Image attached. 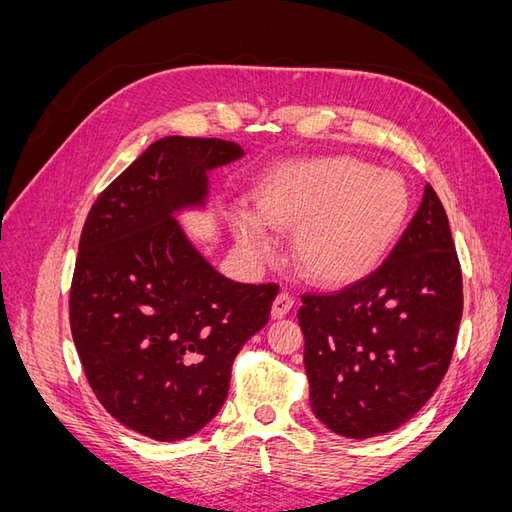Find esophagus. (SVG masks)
Returning a JSON list of instances; mask_svg holds the SVG:
<instances>
[{
  "label": "esophagus",
  "mask_w": 512,
  "mask_h": 512,
  "mask_svg": "<svg viewBox=\"0 0 512 512\" xmlns=\"http://www.w3.org/2000/svg\"><path fill=\"white\" fill-rule=\"evenodd\" d=\"M292 307H294V299L290 297L288 292H280V294H277V297H275V301H273L271 318H273V320H280V318L288 316V314L292 312Z\"/></svg>",
  "instance_id": "esophagus-1"
}]
</instances>
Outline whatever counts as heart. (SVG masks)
I'll list each match as a JSON object with an SVG mask.
<instances>
[{
    "instance_id": "b5f03b06",
    "label": "heart",
    "mask_w": 512,
    "mask_h": 512,
    "mask_svg": "<svg viewBox=\"0 0 512 512\" xmlns=\"http://www.w3.org/2000/svg\"><path fill=\"white\" fill-rule=\"evenodd\" d=\"M254 213L232 218L245 252L271 254L269 228L297 230L292 254L320 286L361 280L389 254L410 213L406 179L350 156L280 164L252 192Z\"/></svg>"
}]
</instances>
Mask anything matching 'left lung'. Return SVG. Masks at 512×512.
Segmentation results:
<instances>
[{"mask_svg":"<svg viewBox=\"0 0 512 512\" xmlns=\"http://www.w3.org/2000/svg\"><path fill=\"white\" fill-rule=\"evenodd\" d=\"M463 312L461 267L431 185L382 265L333 294H305L309 406L337 436L389 433L438 389Z\"/></svg>","mask_w":512,"mask_h":512,"instance_id":"8db88e82","label":"left lung"}]
</instances>
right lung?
<instances>
[{"label": "right lung", "mask_w": 512, "mask_h": 512, "mask_svg": "<svg viewBox=\"0 0 512 512\" xmlns=\"http://www.w3.org/2000/svg\"><path fill=\"white\" fill-rule=\"evenodd\" d=\"M243 156L222 138H160L98 196L81 232L76 352L106 412L151 440L203 429L241 346L269 322L277 286L228 280L179 224L207 209L209 173Z\"/></svg>", "instance_id": "add662e5"}]
</instances>
